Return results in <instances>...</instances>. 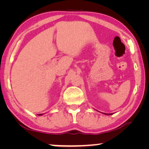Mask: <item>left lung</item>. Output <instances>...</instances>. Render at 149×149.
Listing matches in <instances>:
<instances>
[{
    "instance_id": "8db88e82",
    "label": "left lung",
    "mask_w": 149,
    "mask_h": 149,
    "mask_svg": "<svg viewBox=\"0 0 149 149\" xmlns=\"http://www.w3.org/2000/svg\"><path fill=\"white\" fill-rule=\"evenodd\" d=\"M104 115H112V114H107V113H104Z\"/></svg>"
}]
</instances>
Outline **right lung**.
I'll return each instance as SVG.
<instances>
[{
  "instance_id": "1",
  "label": "right lung",
  "mask_w": 149,
  "mask_h": 149,
  "mask_svg": "<svg viewBox=\"0 0 149 149\" xmlns=\"http://www.w3.org/2000/svg\"><path fill=\"white\" fill-rule=\"evenodd\" d=\"M42 115V114H40V115Z\"/></svg>"
}]
</instances>
